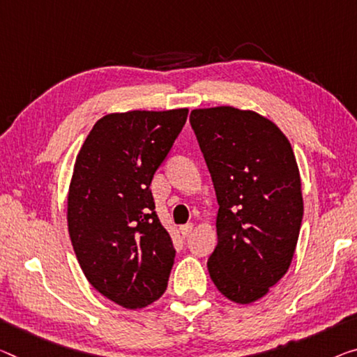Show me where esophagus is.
<instances>
[{
	"label": "esophagus",
	"mask_w": 357,
	"mask_h": 357,
	"mask_svg": "<svg viewBox=\"0 0 357 357\" xmlns=\"http://www.w3.org/2000/svg\"><path fill=\"white\" fill-rule=\"evenodd\" d=\"M193 227H195L193 223H186V225H182V227H180V233H182L183 238H186V236L191 234V231H193Z\"/></svg>",
	"instance_id": "34e87169"
}]
</instances>
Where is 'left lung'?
I'll use <instances>...</instances> for the list:
<instances>
[{
  "instance_id": "1",
  "label": "left lung",
  "mask_w": 357,
  "mask_h": 357,
  "mask_svg": "<svg viewBox=\"0 0 357 357\" xmlns=\"http://www.w3.org/2000/svg\"><path fill=\"white\" fill-rule=\"evenodd\" d=\"M190 123L220 206L207 270L222 295L248 305L265 297L295 254L303 218L297 160L281 129L250 109L199 108Z\"/></svg>"
}]
</instances>
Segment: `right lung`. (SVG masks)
Returning a JSON list of instances; mask_svg holds the SVG:
<instances>
[{
    "instance_id": "right-lung-1",
    "label": "right lung",
    "mask_w": 357,
    "mask_h": 357,
    "mask_svg": "<svg viewBox=\"0 0 357 357\" xmlns=\"http://www.w3.org/2000/svg\"><path fill=\"white\" fill-rule=\"evenodd\" d=\"M186 116L188 108L107 114L76 156L67 211L71 244L91 286L124 308H145L167 287L175 249L150 185Z\"/></svg>"
}]
</instances>
